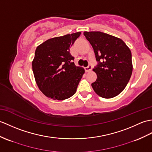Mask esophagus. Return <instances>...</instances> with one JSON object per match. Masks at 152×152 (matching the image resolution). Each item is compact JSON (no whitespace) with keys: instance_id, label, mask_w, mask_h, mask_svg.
Returning <instances> with one entry per match:
<instances>
[{"instance_id":"1","label":"esophagus","mask_w":152,"mask_h":152,"mask_svg":"<svg viewBox=\"0 0 152 152\" xmlns=\"http://www.w3.org/2000/svg\"><path fill=\"white\" fill-rule=\"evenodd\" d=\"M91 70H92V66H91V65H89V66H87V67L86 68V72H90Z\"/></svg>"}]
</instances>
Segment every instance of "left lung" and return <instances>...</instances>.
Returning a JSON list of instances; mask_svg holds the SVG:
<instances>
[{
	"mask_svg": "<svg viewBox=\"0 0 152 152\" xmlns=\"http://www.w3.org/2000/svg\"><path fill=\"white\" fill-rule=\"evenodd\" d=\"M94 49L98 65L97 75L91 84L98 96L113 98L124 89L133 71L132 52L121 39L101 31H84Z\"/></svg>",
	"mask_w": 152,
	"mask_h": 152,
	"instance_id": "left-lung-1",
	"label": "left lung"
}]
</instances>
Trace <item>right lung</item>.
<instances>
[{"instance_id": "1", "label": "right lung", "mask_w": 152, "mask_h": 152, "mask_svg": "<svg viewBox=\"0 0 152 152\" xmlns=\"http://www.w3.org/2000/svg\"><path fill=\"white\" fill-rule=\"evenodd\" d=\"M80 34L53 37L37 47L32 70L39 89L48 98L63 100L76 92L85 70L72 62L70 48Z\"/></svg>"}]
</instances>
